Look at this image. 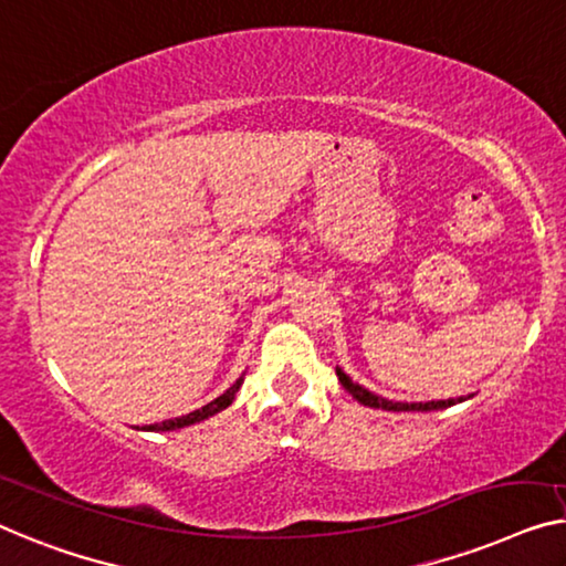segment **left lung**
<instances>
[{
	"label": "left lung",
	"mask_w": 566,
	"mask_h": 566,
	"mask_svg": "<svg viewBox=\"0 0 566 566\" xmlns=\"http://www.w3.org/2000/svg\"><path fill=\"white\" fill-rule=\"evenodd\" d=\"M335 376L337 381L345 386V391H350L353 399L358 403H364V407L370 409H384V411H437V409H447V407H454V403L465 401L460 396V399H442V401H391V399H384V396H378L374 391H368L366 386H360L358 381H353V378L345 374L343 368H335ZM470 399V396H468Z\"/></svg>",
	"instance_id": "left-lung-1"
}]
</instances>
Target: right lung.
Listing matches in <instances>:
<instances>
[{"label": "right lung", "instance_id": "obj_1", "mask_svg": "<svg viewBox=\"0 0 566 566\" xmlns=\"http://www.w3.org/2000/svg\"><path fill=\"white\" fill-rule=\"evenodd\" d=\"M243 376H247V374H241L239 378H235V384L231 386V389H226L221 396H218V399L206 403V407L190 411V415H185V417H175V419L159 421V424H149V427H145V432H172V429H182V427L198 424V421L218 415V411H223L226 407H231V401L235 399V394H239L241 384H243Z\"/></svg>", "mask_w": 566, "mask_h": 566}]
</instances>
